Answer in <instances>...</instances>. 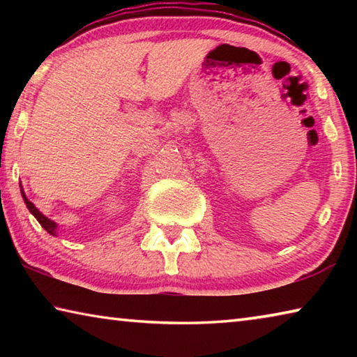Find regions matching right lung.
Segmentation results:
<instances>
[{"label":"right lung","instance_id":"1","mask_svg":"<svg viewBox=\"0 0 357 357\" xmlns=\"http://www.w3.org/2000/svg\"><path fill=\"white\" fill-rule=\"evenodd\" d=\"M22 197H23V200H25V204H26V208L29 209V213H31L36 219H38V222L40 223V227L45 229L47 233H50V234H56V223L53 222V220H50V219H47V217L42 214V213H39V209L34 206V204L28 200L26 198V195H25V192H23V189H22Z\"/></svg>","mask_w":357,"mask_h":357}]
</instances>
